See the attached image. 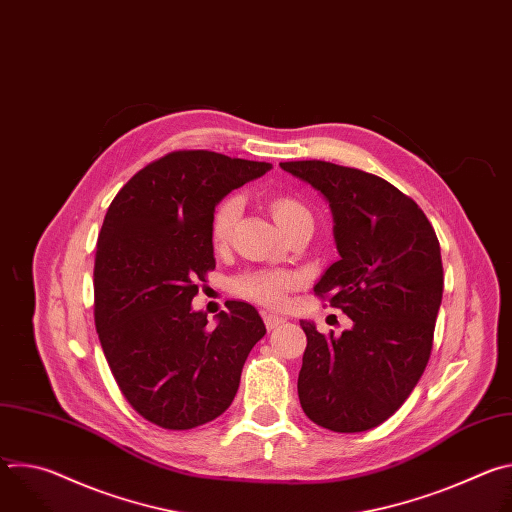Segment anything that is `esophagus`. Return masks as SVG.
Wrapping results in <instances>:
<instances>
[{"label":"esophagus","instance_id":"1","mask_svg":"<svg viewBox=\"0 0 512 512\" xmlns=\"http://www.w3.org/2000/svg\"><path fill=\"white\" fill-rule=\"evenodd\" d=\"M263 322H265V328H267V330H273V328L281 326L285 320H283V318H279V316H275V314H267V312H263Z\"/></svg>","mask_w":512,"mask_h":512}]
</instances>
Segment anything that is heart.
Masks as SVG:
<instances>
[{"label": "heart", "mask_w": 512, "mask_h": 512, "mask_svg": "<svg viewBox=\"0 0 512 512\" xmlns=\"http://www.w3.org/2000/svg\"><path fill=\"white\" fill-rule=\"evenodd\" d=\"M239 210H241V202L237 196L225 198L214 208V214L210 218V241L216 249H223L229 245ZM269 210L283 233L289 227L304 221V218H312L310 210L298 198L289 194L273 196L269 202ZM296 285H298V279L289 271H247L237 275L231 281V289L237 296L259 302L263 306H271V308L283 306L287 300V294Z\"/></svg>", "instance_id": "b5f03b06"}]
</instances>
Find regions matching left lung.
<instances>
[{"instance_id": "1", "label": "left lung", "mask_w": 512, "mask_h": 512, "mask_svg": "<svg viewBox=\"0 0 512 512\" xmlns=\"http://www.w3.org/2000/svg\"><path fill=\"white\" fill-rule=\"evenodd\" d=\"M279 166L330 202L340 259L314 294L352 320L340 336L300 322L302 409L338 433L377 427L427 367L444 291L440 241L417 202L375 174L322 160Z\"/></svg>"}]
</instances>
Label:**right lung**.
Returning a JSON list of instances; mask_svg holds the SVG:
<instances>
[{
	"mask_svg": "<svg viewBox=\"0 0 512 512\" xmlns=\"http://www.w3.org/2000/svg\"><path fill=\"white\" fill-rule=\"evenodd\" d=\"M269 168L176 150L141 168L105 214L93 271L97 334L127 403L164 429H192L223 415L265 334L251 304L227 302L210 328L190 302L214 269L216 202Z\"/></svg>",
	"mask_w": 512,
	"mask_h": 512,
	"instance_id": "right-lung-1",
	"label": "right lung"
}]
</instances>
